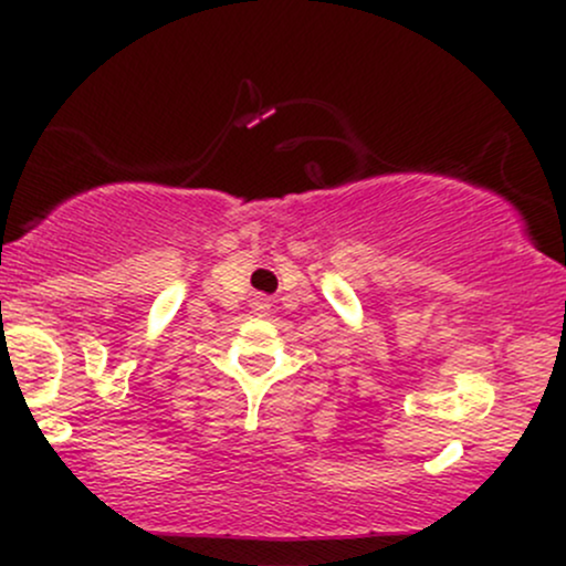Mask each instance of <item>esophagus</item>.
Masks as SVG:
<instances>
[{
  "label": "esophagus",
  "mask_w": 566,
  "mask_h": 566,
  "mask_svg": "<svg viewBox=\"0 0 566 566\" xmlns=\"http://www.w3.org/2000/svg\"><path fill=\"white\" fill-rule=\"evenodd\" d=\"M258 308H265V303L261 301V303H258Z\"/></svg>",
  "instance_id": "obj_1"
}]
</instances>
